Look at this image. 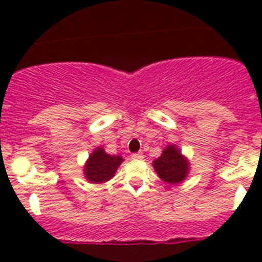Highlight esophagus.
<instances>
[{
  "label": "esophagus",
  "instance_id": "esophagus-1",
  "mask_svg": "<svg viewBox=\"0 0 262 262\" xmlns=\"http://www.w3.org/2000/svg\"><path fill=\"white\" fill-rule=\"evenodd\" d=\"M130 157L133 158V160H142L143 158V153L138 152V153H132Z\"/></svg>",
  "mask_w": 262,
  "mask_h": 262
}]
</instances>
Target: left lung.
Wrapping results in <instances>:
<instances>
[{
  "label": "left lung",
  "instance_id": "left-lung-1",
  "mask_svg": "<svg viewBox=\"0 0 262 262\" xmlns=\"http://www.w3.org/2000/svg\"><path fill=\"white\" fill-rule=\"evenodd\" d=\"M156 172L163 181L168 184H179L186 178L189 165L175 146H168L162 155L153 162Z\"/></svg>",
  "mask_w": 262,
  "mask_h": 262
}]
</instances>
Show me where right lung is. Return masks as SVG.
Here are the masks:
<instances>
[{
  "instance_id": "1",
  "label": "right lung",
  "mask_w": 262,
  "mask_h": 262,
  "mask_svg": "<svg viewBox=\"0 0 262 262\" xmlns=\"http://www.w3.org/2000/svg\"><path fill=\"white\" fill-rule=\"evenodd\" d=\"M123 162L120 156H110L105 153L102 148H97L90 156L86 166H84V175L86 179L91 182L101 184L113 178L115 175L116 168Z\"/></svg>"
}]
</instances>
